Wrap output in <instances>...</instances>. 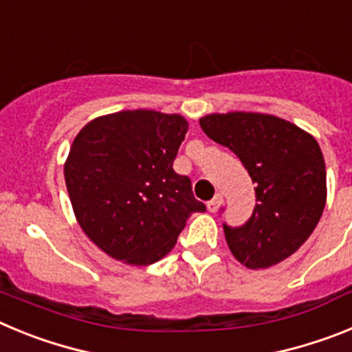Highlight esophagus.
<instances>
[{"label":"esophagus","instance_id":"1","mask_svg":"<svg viewBox=\"0 0 352 352\" xmlns=\"http://www.w3.org/2000/svg\"><path fill=\"white\" fill-rule=\"evenodd\" d=\"M222 203H223L222 194H217L213 199H211L210 203H208V210H210L211 213H214V211H219V208L222 206Z\"/></svg>","mask_w":352,"mask_h":352}]
</instances>
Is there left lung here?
<instances>
[{
    "label": "left lung",
    "instance_id": "8db88e82",
    "mask_svg": "<svg viewBox=\"0 0 352 352\" xmlns=\"http://www.w3.org/2000/svg\"><path fill=\"white\" fill-rule=\"evenodd\" d=\"M201 129L241 160L256 183V208L239 227L223 223L232 256L250 270L275 266L309 239L326 204V167L316 139L282 118L208 114Z\"/></svg>",
    "mask_w": 352,
    "mask_h": 352
}]
</instances>
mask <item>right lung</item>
Returning <instances> with one entry per match:
<instances>
[{
    "label": "right lung",
    "instance_id": "1",
    "mask_svg": "<svg viewBox=\"0 0 352 352\" xmlns=\"http://www.w3.org/2000/svg\"><path fill=\"white\" fill-rule=\"evenodd\" d=\"M188 123L179 114L121 111L95 118L74 139L65 183L80 229L113 259L148 266L204 211L173 162Z\"/></svg>",
    "mask_w": 352,
    "mask_h": 352
}]
</instances>
